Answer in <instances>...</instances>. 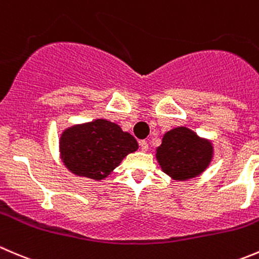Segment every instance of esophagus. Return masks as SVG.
Wrapping results in <instances>:
<instances>
[{
    "label": "esophagus",
    "instance_id": "34e87169",
    "mask_svg": "<svg viewBox=\"0 0 259 259\" xmlns=\"http://www.w3.org/2000/svg\"><path fill=\"white\" fill-rule=\"evenodd\" d=\"M140 146H141V150H142V151H147L148 150V143L146 142V141H141Z\"/></svg>",
    "mask_w": 259,
    "mask_h": 259
}]
</instances>
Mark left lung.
<instances>
[{"label":"left lung","instance_id":"left-lung-1","mask_svg":"<svg viewBox=\"0 0 259 259\" xmlns=\"http://www.w3.org/2000/svg\"><path fill=\"white\" fill-rule=\"evenodd\" d=\"M213 148L193 131L180 127L166 133L157 148L161 167L176 180H186L203 172L209 165Z\"/></svg>","mask_w":259,"mask_h":259}]
</instances>
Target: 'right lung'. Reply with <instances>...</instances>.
<instances>
[{
    "label": "right lung",
    "mask_w": 259,
    "mask_h": 259,
    "mask_svg": "<svg viewBox=\"0 0 259 259\" xmlns=\"http://www.w3.org/2000/svg\"><path fill=\"white\" fill-rule=\"evenodd\" d=\"M137 148V141L130 133L106 119L71 127L60 138L61 158L66 167L75 175L94 180L109 175Z\"/></svg>",
    "instance_id": "add662e5"
}]
</instances>
